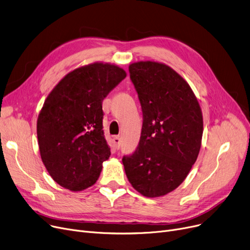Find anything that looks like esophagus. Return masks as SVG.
<instances>
[{"label": "esophagus", "instance_id": "34e87169", "mask_svg": "<svg viewBox=\"0 0 250 250\" xmlns=\"http://www.w3.org/2000/svg\"><path fill=\"white\" fill-rule=\"evenodd\" d=\"M113 141H114V147L116 149H118L119 147H120V137H119V136H114Z\"/></svg>", "mask_w": 250, "mask_h": 250}]
</instances>
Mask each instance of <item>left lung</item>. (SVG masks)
<instances>
[{
  "instance_id": "obj_1",
  "label": "left lung",
  "mask_w": 250,
  "mask_h": 250,
  "mask_svg": "<svg viewBox=\"0 0 250 250\" xmlns=\"http://www.w3.org/2000/svg\"><path fill=\"white\" fill-rule=\"evenodd\" d=\"M144 123L138 146L122 159L132 187L146 197L168 194L196 162L204 132L200 105L187 81L164 63L129 65Z\"/></svg>"
}]
</instances>
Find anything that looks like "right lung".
Wrapping results in <instances>:
<instances>
[{
	"instance_id": "right-lung-1",
	"label": "right lung",
	"mask_w": 250,
	"mask_h": 250,
	"mask_svg": "<svg viewBox=\"0 0 250 250\" xmlns=\"http://www.w3.org/2000/svg\"><path fill=\"white\" fill-rule=\"evenodd\" d=\"M126 75L115 64L94 62L71 71L46 97L37 123L39 147L59 185L81 191L99 179L111 156L103 130V101Z\"/></svg>"
}]
</instances>
